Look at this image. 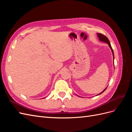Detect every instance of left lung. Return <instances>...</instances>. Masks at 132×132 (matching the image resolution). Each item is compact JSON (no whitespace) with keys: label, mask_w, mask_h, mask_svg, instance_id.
I'll return each mask as SVG.
<instances>
[{"label":"left lung","mask_w":132,"mask_h":132,"mask_svg":"<svg viewBox=\"0 0 132 132\" xmlns=\"http://www.w3.org/2000/svg\"><path fill=\"white\" fill-rule=\"evenodd\" d=\"M97 36H98V38H99V40L100 41H103V42H106V43H107L108 45H109V47H110V48L111 49V51H112V54H113V59H114V53H113V50H112V47H111V44H110V41H109V39H108V38L106 37V36H105V35H102V34H97ZM107 89V87L106 88L103 90L102 93H101L100 94H99L98 95H100V94H102V93H103V92H104L105 90H106V89Z\"/></svg>","instance_id":"1"}]
</instances>
